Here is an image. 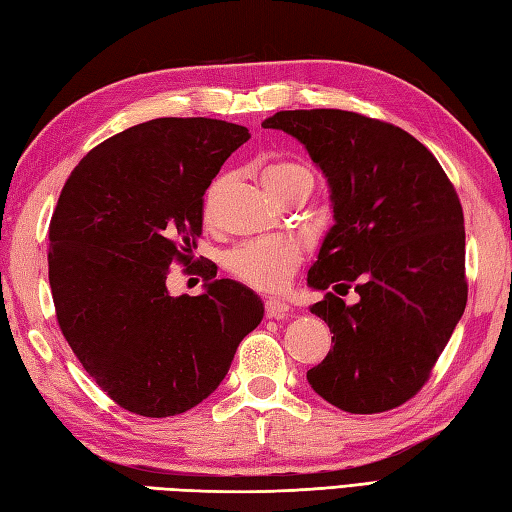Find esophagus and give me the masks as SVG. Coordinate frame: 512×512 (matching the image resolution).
<instances>
[{"instance_id":"1","label":"esophagus","mask_w":512,"mask_h":512,"mask_svg":"<svg viewBox=\"0 0 512 512\" xmlns=\"http://www.w3.org/2000/svg\"><path fill=\"white\" fill-rule=\"evenodd\" d=\"M264 308H266V317L268 319H286L288 312H290L288 303L281 301V299H275V297H268L264 301Z\"/></svg>"}]
</instances>
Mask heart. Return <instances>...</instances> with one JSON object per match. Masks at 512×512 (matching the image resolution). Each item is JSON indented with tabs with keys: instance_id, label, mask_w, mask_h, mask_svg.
<instances>
[{
	"instance_id": "b5f03b06",
	"label": "heart",
	"mask_w": 512,
	"mask_h": 512,
	"mask_svg": "<svg viewBox=\"0 0 512 512\" xmlns=\"http://www.w3.org/2000/svg\"><path fill=\"white\" fill-rule=\"evenodd\" d=\"M264 187L270 195L281 202L290 191L299 187L312 189V171L295 160H275L264 167L262 171ZM222 180H215L204 198V215L209 217L217 198ZM303 262L301 246L290 237H259L248 239L226 250L222 264L237 281L244 286L273 292L284 288L290 277L297 273V268Z\"/></svg>"
}]
</instances>
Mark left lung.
I'll return each mask as SVG.
<instances>
[{
  "label": "left lung",
  "instance_id": "left-lung-1",
  "mask_svg": "<svg viewBox=\"0 0 512 512\" xmlns=\"http://www.w3.org/2000/svg\"><path fill=\"white\" fill-rule=\"evenodd\" d=\"M306 145L330 182L334 226L308 284L332 350L308 372L350 413L400 407L422 389L469 297L464 213L436 156L391 123L345 110H290L264 121ZM352 287L354 307L338 297Z\"/></svg>",
  "mask_w": 512,
  "mask_h": 512
}]
</instances>
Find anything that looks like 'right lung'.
<instances>
[{"label": "right lung", "mask_w": 512, "mask_h": 512, "mask_svg": "<svg viewBox=\"0 0 512 512\" xmlns=\"http://www.w3.org/2000/svg\"><path fill=\"white\" fill-rule=\"evenodd\" d=\"M250 138L217 118H154L96 145L65 180L48 237L59 328L118 407L167 418L222 383L264 303L206 262L200 297H171L173 262L191 268L204 193Z\"/></svg>", "instance_id": "obj_1"}]
</instances>
